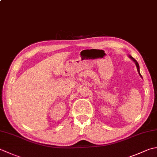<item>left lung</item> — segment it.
I'll use <instances>...</instances> for the list:
<instances>
[{
	"instance_id": "left-lung-1",
	"label": "left lung",
	"mask_w": 157,
	"mask_h": 157,
	"mask_svg": "<svg viewBox=\"0 0 157 157\" xmlns=\"http://www.w3.org/2000/svg\"><path fill=\"white\" fill-rule=\"evenodd\" d=\"M130 58H131L132 60H133L134 61L135 63H136V67H137V71H138V73H139L141 77H142V75H141V74H140V66H139V64H138V63L137 62V60H136V59H135V58H133V57L131 56H130Z\"/></svg>"
}]
</instances>
